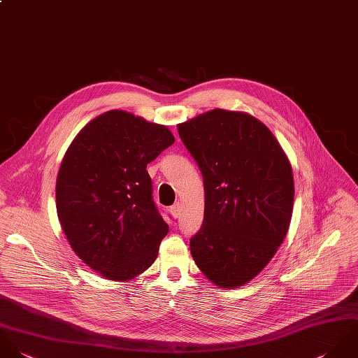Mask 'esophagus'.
<instances>
[{
    "label": "esophagus",
    "instance_id": "esophagus-1",
    "mask_svg": "<svg viewBox=\"0 0 358 358\" xmlns=\"http://www.w3.org/2000/svg\"><path fill=\"white\" fill-rule=\"evenodd\" d=\"M170 212H171V215L174 218H178L180 215H181V212H182V206H181V203L180 202H177L176 205H173L171 208H170Z\"/></svg>",
    "mask_w": 358,
    "mask_h": 358
}]
</instances>
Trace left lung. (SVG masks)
Segmentation results:
<instances>
[{
	"instance_id": "obj_1",
	"label": "left lung",
	"mask_w": 358,
	"mask_h": 358,
	"mask_svg": "<svg viewBox=\"0 0 358 358\" xmlns=\"http://www.w3.org/2000/svg\"><path fill=\"white\" fill-rule=\"evenodd\" d=\"M205 187L191 255L220 287H238L270 263L293 210V173L273 133L243 112L213 109L177 126Z\"/></svg>"
}]
</instances>
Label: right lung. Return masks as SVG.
I'll list each match as a JSON object with an SVG mask.
<instances>
[{"mask_svg":"<svg viewBox=\"0 0 358 358\" xmlns=\"http://www.w3.org/2000/svg\"><path fill=\"white\" fill-rule=\"evenodd\" d=\"M174 136L124 110L91 120L68 148L57 178V212L74 253L102 277L127 281L156 260L169 225L146 171Z\"/></svg>","mask_w":358,"mask_h":358,"instance_id":"right-lung-1","label":"right lung"}]
</instances>
